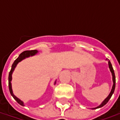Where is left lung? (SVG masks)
I'll use <instances>...</instances> for the list:
<instances>
[{
	"mask_svg": "<svg viewBox=\"0 0 120 120\" xmlns=\"http://www.w3.org/2000/svg\"><path fill=\"white\" fill-rule=\"evenodd\" d=\"M109 61V68H110V70L111 71V73H112V80H113V86H112V90H111V93L110 94H109V96L107 97V98L105 99V100L103 101V102L101 103L100 105H99L97 107H96V108L94 109H98V108H100L101 107H103L105 105L106 103H107L109 101V100H110V98H111V96L112 95V94L114 92V89H115V86H116V77H115V75H114V71L113 68H112V64H111V62L108 60Z\"/></svg>",
	"mask_w": 120,
	"mask_h": 120,
	"instance_id": "left-lung-1",
	"label": "left lung"
}]
</instances>
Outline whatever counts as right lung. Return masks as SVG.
I'll list each match as a JSON object with an SVG mask.
<instances>
[{
  "mask_svg": "<svg viewBox=\"0 0 120 120\" xmlns=\"http://www.w3.org/2000/svg\"><path fill=\"white\" fill-rule=\"evenodd\" d=\"M38 51L37 50H31V51H25L24 52H22V53H20L19 55V56L17 58L16 60H15V62L13 64V65L11 66V71L9 73V77H8V86H9V92L11 93V96L13 97L15 100L17 101V103H19L20 105H21L24 106V103L22 102V101L20 100V99L16 97L13 94V91H12V89H11V81L12 79V73L14 71L15 68L16 67V65L19 62H20L21 60H22L23 59H24L25 58L29 57L30 56H33V55H34L36 53H37Z\"/></svg>",
  "mask_w": 120,
  "mask_h": 120,
  "instance_id": "add662e5",
  "label": "right lung"
}]
</instances>
